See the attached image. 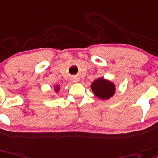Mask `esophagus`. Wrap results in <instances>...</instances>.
Segmentation results:
<instances>
[{
	"label": "esophagus",
	"instance_id": "esophagus-1",
	"mask_svg": "<svg viewBox=\"0 0 158 158\" xmlns=\"http://www.w3.org/2000/svg\"><path fill=\"white\" fill-rule=\"evenodd\" d=\"M78 81H79L78 77H74V78H73V82L77 83V82H78Z\"/></svg>",
	"mask_w": 158,
	"mask_h": 158
}]
</instances>
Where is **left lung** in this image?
<instances>
[{"mask_svg":"<svg viewBox=\"0 0 158 158\" xmlns=\"http://www.w3.org/2000/svg\"><path fill=\"white\" fill-rule=\"evenodd\" d=\"M90 87L95 96L103 100L110 99L115 93L114 84L102 77L95 80Z\"/></svg>","mask_w":158,"mask_h":158,"instance_id":"obj_1","label":"left lung"}]
</instances>
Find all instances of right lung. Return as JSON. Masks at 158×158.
<instances>
[{"label": "right lung", "mask_w": 158, "mask_h": 158, "mask_svg": "<svg viewBox=\"0 0 158 158\" xmlns=\"http://www.w3.org/2000/svg\"><path fill=\"white\" fill-rule=\"evenodd\" d=\"M59 89H60V87H59V86H55V90H56V92L58 93L59 91Z\"/></svg>", "instance_id": "1"}]
</instances>
